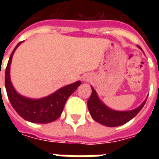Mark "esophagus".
<instances>
[{
	"instance_id": "1",
	"label": "esophagus",
	"mask_w": 159,
	"mask_h": 159,
	"mask_svg": "<svg viewBox=\"0 0 159 159\" xmlns=\"http://www.w3.org/2000/svg\"><path fill=\"white\" fill-rule=\"evenodd\" d=\"M88 80H89V76H84V77H83V81H88Z\"/></svg>"
}]
</instances>
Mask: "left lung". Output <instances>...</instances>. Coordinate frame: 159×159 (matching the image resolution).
<instances>
[{
  "label": "left lung",
  "mask_w": 159,
  "mask_h": 159,
  "mask_svg": "<svg viewBox=\"0 0 159 159\" xmlns=\"http://www.w3.org/2000/svg\"><path fill=\"white\" fill-rule=\"evenodd\" d=\"M91 88H92V93L88 100V108L89 111L90 115L97 123L107 127H117L128 123L139 113V111L142 109V107L147 101V100H145L140 107L134 110L128 111H114L107 107L99 99L93 87Z\"/></svg>",
  "instance_id": "8db88e82"
}]
</instances>
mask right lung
Returning <instances> with one entry per match:
<instances>
[{"label":"right lung","mask_w":159,"mask_h":159,"mask_svg":"<svg viewBox=\"0 0 159 159\" xmlns=\"http://www.w3.org/2000/svg\"><path fill=\"white\" fill-rule=\"evenodd\" d=\"M22 42L18 43L15 48L13 49L6 68L5 87L9 101L17 113L25 120L36 123H48L53 122L60 117L66 100L81 85V82L77 81L76 83L63 87L52 94L42 99L34 100L20 95L16 92L11 83L10 65L16 48Z\"/></svg>","instance_id":"1"}]
</instances>
